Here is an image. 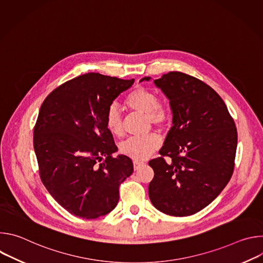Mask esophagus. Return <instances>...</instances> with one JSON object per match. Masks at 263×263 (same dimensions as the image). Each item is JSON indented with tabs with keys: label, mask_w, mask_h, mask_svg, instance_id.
Listing matches in <instances>:
<instances>
[{
	"label": "esophagus",
	"mask_w": 263,
	"mask_h": 263,
	"mask_svg": "<svg viewBox=\"0 0 263 263\" xmlns=\"http://www.w3.org/2000/svg\"><path fill=\"white\" fill-rule=\"evenodd\" d=\"M144 163L143 162H140V161H133V166H134V170L137 171L138 168H140V166H142Z\"/></svg>",
	"instance_id": "obj_1"
}]
</instances>
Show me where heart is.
Masks as SVG:
<instances>
[{
    "label": "heart",
    "instance_id": "obj_1",
    "mask_svg": "<svg viewBox=\"0 0 263 263\" xmlns=\"http://www.w3.org/2000/svg\"><path fill=\"white\" fill-rule=\"evenodd\" d=\"M125 105L134 111L146 115L147 121L152 125L162 128L170 120L168 110L158 103L157 96L146 88L137 87L125 99ZM105 125L108 131L116 136L124 133L123 119L117 105L108 107L105 114ZM161 140L157 134L151 133L144 136H134L121 143V152L138 161L151 156L160 146Z\"/></svg>",
    "mask_w": 263,
    "mask_h": 263
}]
</instances>
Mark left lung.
<instances>
[{"mask_svg":"<svg viewBox=\"0 0 263 263\" xmlns=\"http://www.w3.org/2000/svg\"><path fill=\"white\" fill-rule=\"evenodd\" d=\"M144 77L141 81H149ZM170 101L173 127L158 158L149 160L154 178L148 197L173 216L195 214L208 206L233 174L237 130L226 104L209 85L180 71L154 80ZM171 158L166 163L164 156Z\"/></svg>","mask_w":263,"mask_h":263,"instance_id":"left-lung-1","label":"left lung"}]
</instances>
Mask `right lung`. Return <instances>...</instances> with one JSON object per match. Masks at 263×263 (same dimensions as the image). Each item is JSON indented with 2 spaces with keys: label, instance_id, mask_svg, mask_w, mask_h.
Here are the masks:
<instances>
[{
  "label": "right lung",
  "instance_id": "add662e5",
  "mask_svg": "<svg viewBox=\"0 0 263 263\" xmlns=\"http://www.w3.org/2000/svg\"><path fill=\"white\" fill-rule=\"evenodd\" d=\"M134 79L88 72L53 90L44 101L33 144L42 181L69 213L97 218L114 210L119 187L133 173L105 125L109 106Z\"/></svg>",
  "mask_w": 263,
  "mask_h": 263
}]
</instances>
